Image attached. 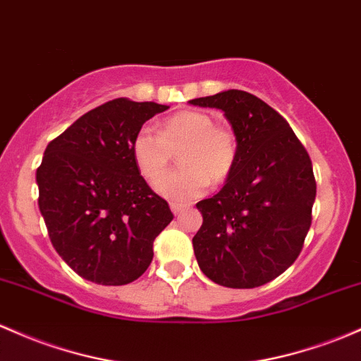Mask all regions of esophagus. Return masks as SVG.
<instances>
[{
  "mask_svg": "<svg viewBox=\"0 0 361 361\" xmlns=\"http://www.w3.org/2000/svg\"><path fill=\"white\" fill-rule=\"evenodd\" d=\"M183 209H185L183 204H171V211H173L174 216H178V214L183 211Z\"/></svg>",
  "mask_w": 361,
  "mask_h": 361,
  "instance_id": "34e87169",
  "label": "esophagus"
}]
</instances>
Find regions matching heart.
Here are the masks:
<instances>
[{
    "label": "heart",
    "mask_w": 361,
    "mask_h": 361,
    "mask_svg": "<svg viewBox=\"0 0 361 361\" xmlns=\"http://www.w3.org/2000/svg\"><path fill=\"white\" fill-rule=\"evenodd\" d=\"M137 171L152 183L167 169L173 153L182 169L157 179L154 188L164 199L188 202L202 195L207 185H219L231 176L238 161V138L228 126L216 125L209 113L185 109L157 125V133L138 130L132 138Z\"/></svg>",
    "instance_id": "obj_1"
}]
</instances>
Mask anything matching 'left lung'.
<instances>
[{"mask_svg":"<svg viewBox=\"0 0 361 361\" xmlns=\"http://www.w3.org/2000/svg\"><path fill=\"white\" fill-rule=\"evenodd\" d=\"M188 102L223 111L240 147L221 192L197 204L204 217L192 240L197 262L221 286H262L303 248L317 193L310 157L288 121L245 90Z\"/></svg>","mask_w":361,"mask_h":361,"instance_id":"left-lung-1","label":"left lung"}]
</instances>
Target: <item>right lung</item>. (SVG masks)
<instances>
[{"instance_id": "1", "label": "right lung", "mask_w": 361, "mask_h": 361, "mask_svg": "<svg viewBox=\"0 0 361 361\" xmlns=\"http://www.w3.org/2000/svg\"><path fill=\"white\" fill-rule=\"evenodd\" d=\"M169 106L120 97L89 111L49 142L35 173L51 243L87 281L121 286L152 262L156 236L173 221L132 157V138Z\"/></svg>"}]
</instances>
